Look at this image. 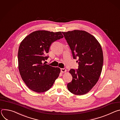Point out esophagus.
I'll use <instances>...</instances> for the list:
<instances>
[{
	"mask_svg": "<svg viewBox=\"0 0 120 120\" xmlns=\"http://www.w3.org/2000/svg\"><path fill=\"white\" fill-rule=\"evenodd\" d=\"M60 71H61V72H65L66 71V70L64 69V68H61L60 69Z\"/></svg>",
	"mask_w": 120,
	"mask_h": 120,
	"instance_id": "1",
	"label": "esophagus"
}]
</instances>
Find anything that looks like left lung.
<instances>
[{
  "mask_svg": "<svg viewBox=\"0 0 120 120\" xmlns=\"http://www.w3.org/2000/svg\"><path fill=\"white\" fill-rule=\"evenodd\" d=\"M62 33L73 58L78 59V69L69 71L72 80L68 83V89L75 95L85 94L96 84L101 75L103 62L101 47L96 38L86 31L74 30Z\"/></svg>",
  "mask_w": 120,
  "mask_h": 120,
  "instance_id": "1",
  "label": "left lung"
}]
</instances>
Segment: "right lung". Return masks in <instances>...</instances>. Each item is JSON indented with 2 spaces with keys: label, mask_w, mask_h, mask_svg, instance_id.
I'll return each mask as SVG.
<instances>
[{
  "label": "right lung",
  "mask_w": 120,
  "mask_h": 120,
  "mask_svg": "<svg viewBox=\"0 0 120 120\" xmlns=\"http://www.w3.org/2000/svg\"><path fill=\"white\" fill-rule=\"evenodd\" d=\"M63 38L61 32L38 30L26 36L18 51V64L23 81L33 91L41 93L49 90L59 77L60 70L43 63L49 58L52 42Z\"/></svg>",
  "instance_id": "obj_1"
}]
</instances>
